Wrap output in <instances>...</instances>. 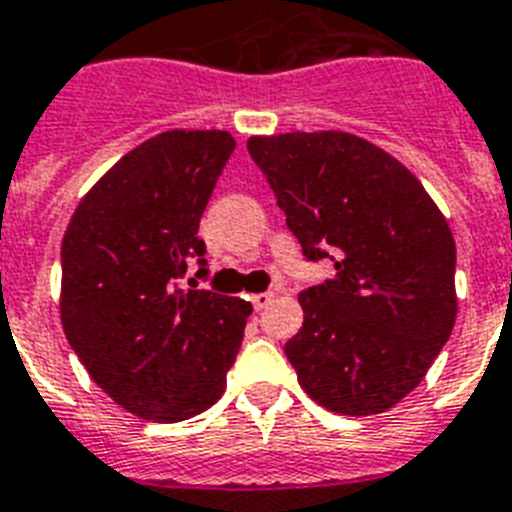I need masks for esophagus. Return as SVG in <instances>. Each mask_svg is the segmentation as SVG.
<instances>
[{
  "label": "esophagus",
  "instance_id": "esophagus-1",
  "mask_svg": "<svg viewBox=\"0 0 512 512\" xmlns=\"http://www.w3.org/2000/svg\"><path fill=\"white\" fill-rule=\"evenodd\" d=\"M251 303H253V308H256V311H264L266 306H272V303H274V293L251 295Z\"/></svg>",
  "mask_w": 512,
  "mask_h": 512
}]
</instances>
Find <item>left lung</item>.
<instances>
[{"label":"left lung","mask_w":512,"mask_h":512,"mask_svg":"<svg viewBox=\"0 0 512 512\" xmlns=\"http://www.w3.org/2000/svg\"><path fill=\"white\" fill-rule=\"evenodd\" d=\"M248 154L308 261L335 277L306 287L303 327L285 342L308 398L374 416L416 390L450 340L455 240L411 170L340 130L248 138Z\"/></svg>","instance_id":"obj_1"}]
</instances>
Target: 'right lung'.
<instances>
[{
  "instance_id": "right-lung-1",
  "label": "right lung",
  "mask_w": 512,
  "mask_h": 512,
  "mask_svg": "<svg viewBox=\"0 0 512 512\" xmlns=\"http://www.w3.org/2000/svg\"><path fill=\"white\" fill-rule=\"evenodd\" d=\"M232 151L227 130L154 135L88 190L62 240L70 348L114 403L156 424L222 398L253 311L177 287L188 264L206 266L198 222Z\"/></svg>"
}]
</instances>
